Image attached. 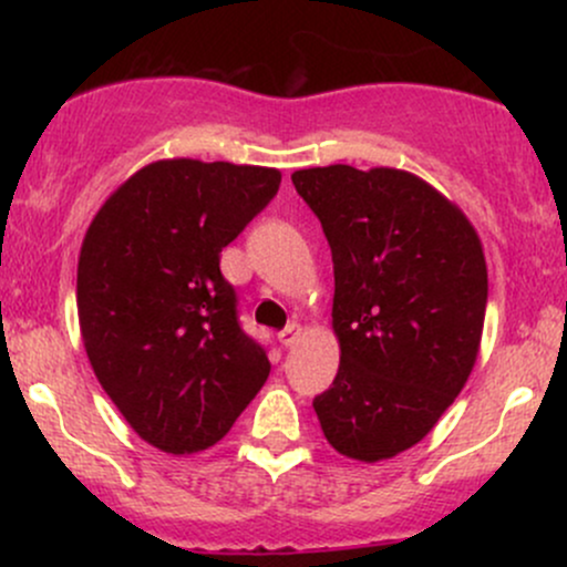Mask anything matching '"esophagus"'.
I'll return each mask as SVG.
<instances>
[{
    "mask_svg": "<svg viewBox=\"0 0 567 567\" xmlns=\"http://www.w3.org/2000/svg\"><path fill=\"white\" fill-rule=\"evenodd\" d=\"M279 343H282V347H292V343L298 341V338H301V324L298 322H290L288 328L285 330H279Z\"/></svg>",
    "mask_w": 567,
    "mask_h": 567,
    "instance_id": "1",
    "label": "esophagus"
}]
</instances>
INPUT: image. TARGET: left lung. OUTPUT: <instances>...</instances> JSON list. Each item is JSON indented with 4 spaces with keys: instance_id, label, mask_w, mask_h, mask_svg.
<instances>
[{
    "instance_id": "1",
    "label": "left lung",
    "mask_w": 567,
    "mask_h": 567,
    "mask_svg": "<svg viewBox=\"0 0 567 567\" xmlns=\"http://www.w3.org/2000/svg\"><path fill=\"white\" fill-rule=\"evenodd\" d=\"M333 252L341 365L315 396L347 458H394L432 432L480 354L487 266L455 202L424 178L351 165L292 173Z\"/></svg>"
}]
</instances>
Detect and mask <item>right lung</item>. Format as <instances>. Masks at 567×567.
I'll return each instance as SVG.
<instances>
[{
  "instance_id": "add662e5",
  "label": "right lung",
  "mask_w": 567,
  "mask_h": 567,
  "mask_svg": "<svg viewBox=\"0 0 567 567\" xmlns=\"http://www.w3.org/2000/svg\"><path fill=\"white\" fill-rule=\"evenodd\" d=\"M279 181L275 167L157 159L90 220L76 266L84 351L103 392L159 451L216 445L269 379L264 347L237 322L220 250Z\"/></svg>"
}]
</instances>
